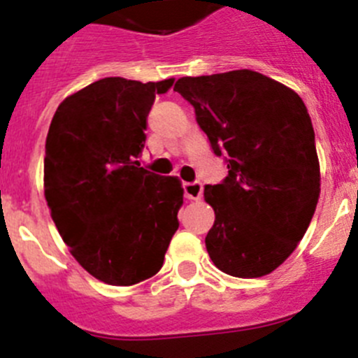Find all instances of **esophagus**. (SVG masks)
<instances>
[{
  "instance_id": "34e87169",
  "label": "esophagus",
  "mask_w": 358,
  "mask_h": 358,
  "mask_svg": "<svg viewBox=\"0 0 358 358\" xmlns=\"http://www.w3.org/2000/svg\"><path fill=\"white\" fill-rule=\"evenodd\" d=\"M182 189H185V197L189 199V201H199L202 197V182H185L182 185Z\"/></svg>"
}]
</instances>
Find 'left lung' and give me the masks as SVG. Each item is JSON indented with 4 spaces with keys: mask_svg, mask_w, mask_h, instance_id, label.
I'll return each instance as SVG.
<instances>
[{
    "mask_svg": "<svg viewBox=\"0 0 358 358\" xmlns=\"http://www.w3.org/2000/svg\"><path fill=\"white\" fill-rule=\"evenodd\" d=\"M173 91L195 109L227 177L204 188L215 224L211 262L236 278L271 274L292 255L321 194L312 120L296 91L251 69L182 77Z\"/></svg>",
    "mask_w": 358,
    "mask_h": 358,
    "instance_id": "8db88e82",
    "label": "left lung"
}]
</instances>
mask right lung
Here are the masks:
<instances>
[{"label":"right lung","instance_id":"add662e5","mask_svg":"<svg viewBox=\"0 0 358 358\" xmlns=\"http://www.w3.org/2000/svg\"><path fill=\"white\" fill-rule=\"evenodd\" d=\"M172 85L102 78L62 100L50 123L44 197L75 260L107 285L154 276L179 227L181 181L136 161L154 98Z\"/></svg>","mask_w":358,"mask_h":358}]
</instances>
